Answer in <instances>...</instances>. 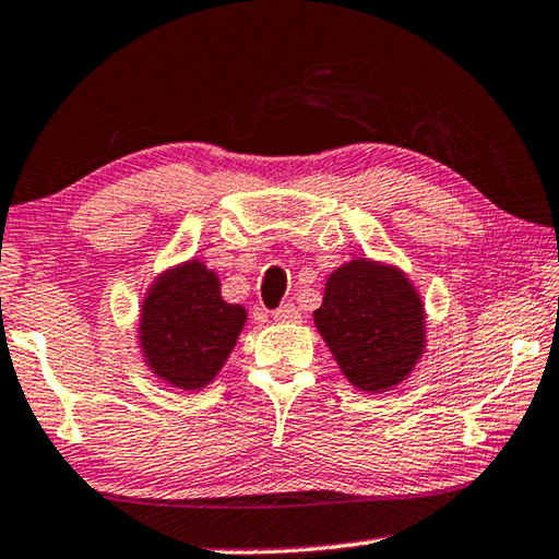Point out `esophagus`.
Returning a JSON list of instances; mask_svg holds the SVG:
<instances>
[{"mask_svg":"<svg viewBox=\"0 0 559 559\" xmlns=\"http://www.w3.org/2000/svg\"><path fill=\"white\" fill-rule=\"evenodd\" d=\"M273 321H276V323H298L300 313H298V308L294 304H286V306H281L278 311H273Z\"/></svg>","mask_w":559,"mask_h":559,"instance_id":"obj_1","label":"esophagus"}]
</instances>
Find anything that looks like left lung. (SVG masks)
<instances>
[{"label":"left lung","mask_w":559,"mask_h":559,"mask_svg":"<svg viewBox=\"0 0 559 559\" xmlns=\"http://www.w3.org/2000/svg\"><path fill=\"white\" fill-rule=\"evenodd\" d=\"M313 323L353 388L385 393L418 366L428 345V313L405 271L353 259L325 281Z\"/></svg>","instance_id":"obj_1"}]
</instances>
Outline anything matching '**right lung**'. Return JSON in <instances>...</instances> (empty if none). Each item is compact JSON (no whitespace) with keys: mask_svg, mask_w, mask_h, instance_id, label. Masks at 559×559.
<instances>
[{"mask_svg":"<svg viewBox=\"0 0 559 559\" xmlns=\"http://www.w3.org/2000/svg\"><path fill=\"white\" fill-rule=\"evenodd\" d=\"M248 311L221 298L218 273L199 259L158 273L139 308L136 338L146 368L179 391L211 385L236 348Z\"/></svg>","mask_w":559,"mask_h":559,"instance_id":"obj_1","label":"right lung"}]
</instances>
